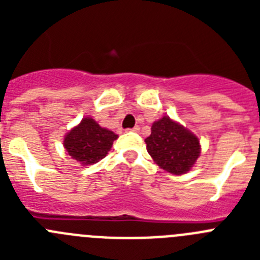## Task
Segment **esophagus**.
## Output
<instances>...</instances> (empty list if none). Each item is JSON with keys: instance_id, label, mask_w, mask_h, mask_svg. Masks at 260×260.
Returning <instances> with one entry per match:
<instances>
[{"instance_id": "obj_1", "label": "esophagus", "mask_w": 260, "mask_h": 260, "mask_svg": "<svg viewBox=\"0 0 260 260\" xmlns=\"http://www.w3.org/2000/svg\"><path fill=\"white\" fill-rule=\"evenodd\" d=\"M139 130H141V128H139V126H135V127H133V128H127V132H133V133H138Z\"/></svg>"}]
</instances>
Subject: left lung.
Masks as SVG:
<instances>
[{"label": "left lung", "instance_id": "1", "mask_svg": "<svg viewBox=\"0 0 260 260\" xmlns=\"http://www.w3.org/2000/svg\"><path fill=\"white\" fill-rule=\"evenodd\" d=\"M147 151L158 167L172 174H185L201 156L198 137L168 116L155 121L144 139Z\"/></svg>", "mask_w": 260, "mask_h": 260}]
</instances>
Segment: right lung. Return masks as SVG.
<instances>
[{"mask_svg":"<svg viewBox=\"0 0 260 260\" xmlns=\"http://www.w3.org/2000/svg\"><path fill=\"white\" fill-rule=\"evenodd\" d=\"M118 135L102 127L91 117H86L73 127L63 139V147L73 160L91 165L107 156Z\"/></svg>","mask_w":260,"mask_h":260,"instance_id":"1","label":"right lung"}]
</instances>
